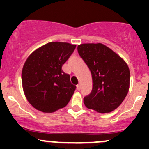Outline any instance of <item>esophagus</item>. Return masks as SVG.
Returning a JSON list of instances; mask_svg holds the SVG:
<instances>
[{
	"label": "esophagus",
	"instance_id": "esophagus-1",
	"mask_svg": "<svg viewBox=\"0 0 149 149\" xmlns=\"http://www.w3.org/2000/svg\"><path fill=\"white\" fill-rule=\"evenodd\" d=\"M76 88H77V90H80V88H81V86H80V84H78L77 86H76Z\"/></svg>",
	"mask_w": 149,
	"mask_h": 149
}]
</instances>
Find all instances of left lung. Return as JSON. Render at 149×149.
<instances>
[{
	"label": "left lung",
	"mask_w": 149,
	"mask_h": 149,
	"mask_svg": "<svg viewBox=\"0 0 149 149\" xmlns=\"http://www.w3.org/2000/svg\"><path fill=\"white\" fill-rule=\"evenodd\" d=\"M77 49L92 76V90L84 98V104L100 113L112 112L121 104L128 92L130 70L127 63L101 43L81 44Z\"/></svg>",
	"instance_id": "1"
}]
</instances>
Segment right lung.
I'll list each match as a JSON object with an SVG mask.
<instances>
[{
  "instance_id": "1",
  "label": "right lung",
  "mask_w": 149,
  "mask_h": 149,
  "mask_svg": "<svg viewBox=\"0 0 149 149\" xmlns=\"http://www.w3.org/2000/svg\"><path fill=\"white\" fill-rule=\"evenodd\" d=\"M76 45L51 42L34 50L26 59L22 73V86L28 102L37 110L51 113L65 107L76 86L62 66Z\"/></svg>"
}]
</instances>
